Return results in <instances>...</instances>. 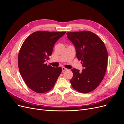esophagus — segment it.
Here are the masks:
<instances>
[{
  "mask_svg": "<svg viewBox=\"0 0 124 124\" xmlns=\"http://www.w3.org/2000/svg\"><path fill=\"white\" fill-rule=\"evenodd\" d=\"M67 70V69L66 68H65V67H62V70L63 71H66V70Z\"/></svg>",
  "mask_w": 124,
  "mask_h": 124,
  "instance_id": "34e87169",
  "label": "esophagus"
}]
</instances>
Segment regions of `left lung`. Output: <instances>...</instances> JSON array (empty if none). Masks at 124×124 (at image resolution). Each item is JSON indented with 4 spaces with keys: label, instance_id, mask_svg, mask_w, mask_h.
<instances>
[{
    "label": "left lung",
    "instance_id": "obj_1",
    "mask_svg": "<svg viewBox=\"0 0 124 124\" xmlns=\"http://www.w3.org/2000/svg\"><path fill=\"white\" fill-rule=\"evenodd\" d=\"M68 39L76 50V56L81 61L83 69L73 68L70 80L72 87L77 91L87 93L95 89L102 81L108 65V52L99 37L91 31L67 32Z\"/></svg>",
    "mask_w": 124,
    "mask_h": 124
}]
</instances>
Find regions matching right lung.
Returning <instances> with one entry per match:
<instances>
[{"label":"right lung","instance_id":"right-lung-1","mask_svg":"<svg viewBox=\"0 0 124 124\" xmlns=\"http://www.w3.org/2000/svg\"><path fill=\"white\" fill-rule=\"evenodd\" d=\"M65 31L33 32L25 39L18 56V69L28 87L38 93L49 91L62 72L61 67L45 63L51 56L55 43Z\"/></svg>","mask_w":124,"mask_h":124}]
</instances>
